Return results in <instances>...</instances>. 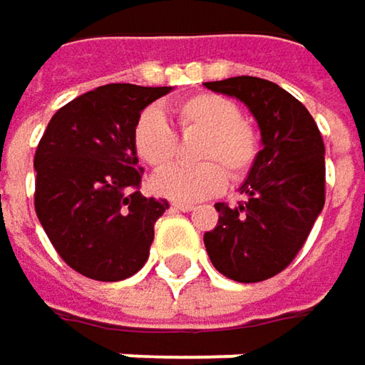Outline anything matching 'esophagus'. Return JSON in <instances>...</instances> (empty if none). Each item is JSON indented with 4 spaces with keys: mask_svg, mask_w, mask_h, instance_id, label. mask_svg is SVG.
I'll return each mask as SVG.
<instances>
[{
    "mask_svg": "<svg viewBox=\"0 0 365 365\" xmlns=\"http://www.w3.org/2000/svg\"><path fill=\"white\" fill-rule=\"evenodd\" d=\"M172 208L174 210H182V212H191L193 210V204H189V202H174Z\"/></svg>",
    "mask_w": 365,
    "mask_h": 365,
    "instance_id": "1",
    "label": "esophagus"
}]
</instances>
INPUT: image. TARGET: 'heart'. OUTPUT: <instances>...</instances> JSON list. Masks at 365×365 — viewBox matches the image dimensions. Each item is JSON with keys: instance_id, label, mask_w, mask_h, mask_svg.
I'll return each mask as SVG.
<instances>
[{"instance_id": "obj_1", "label": "heart", "mask_w": 365, "mask_h": 365, "mask_svg": "<svg viewBox=\"0 0 365 365\" xmlns=\"http://www.w3.org/2000/svg\"><path fill=\"white\" fill-rule=\"evenodd\" d=\"M172 114L185 133L202 131L195 157L206 161L157 172L150 180L155 193L178 202L206 200L225 189L227 172L224 165L236 178L253 168L259 153V138L253 125L242 118L236 101L217 93H193L176 101ZM131 144L135 155L155 170L168 165L178 150L176 133L157 108H146L135 118Z\"/></svg>"}]
</instances>
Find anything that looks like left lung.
Segmentation results:
<instances>
[{
	"label": "left lung",
	"instance_id": "obj_1",
	"mask_svg": "<svg viewBox=\"0 0 365 365\" xmlns=\"http://www.w3.org/2000/svg\"><path fill=\"white\" fill-rule=\"evenodd\" d=\"M240 99L255 116L264 148L240 187L238 206L215 204L219 223L204 234L212 266L232 280L282 272L304 247L325 204V146L302 101L270 81L236 76L204 83Z\"/></svg>",
	"mask_w": 365,
	"mask_h": 365
}]
</instances>
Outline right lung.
Segmentation results:
<instances>
[{
    "label": "right lung",
    "instance_id": "1",
    "mask_svg": "<svg viewBox=\"0 0 365 365\" xmlns=\"http://www.w3.org/2000/svg\"><path fill=\"white\" fill-rule=\"evenodd\" d=\"M172 87L106 85L78 95L51 118L36 157V215L59 257L78 274L114 282L150 253L165 200L138 189L131 144L140 112Z\"/></svg>",
    "mask_w": 365,
    "mask_h": 365
}]
</instances>
